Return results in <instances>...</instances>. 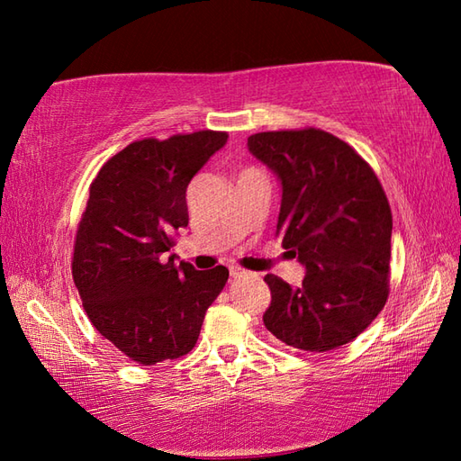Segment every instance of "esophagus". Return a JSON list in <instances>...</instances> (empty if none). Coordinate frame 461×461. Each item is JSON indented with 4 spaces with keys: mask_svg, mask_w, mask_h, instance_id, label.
Here are the masks:
<instances>
[{
    "mask_svg": "<svg viewBox=\"0 0 461 461\" xmlns=\"http://www.w3.org/2000/svg\"><path fill=\"white\" fill-rule=\"evenodd\" d=\"M230 276H231L233 279H240V277H248L249 273H248L246 269H241V267H231V269H230Z\"/></svg>",
    "mask_w": 461,
    "mask_h": 461,
    "instance_id": "esophagus-1",
    "label": "esophagus"
}]
</instances>
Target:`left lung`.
I'll return each instance as SVG.
<instances>
[{"instance_id": "obj_1", "label": "left lung", "mask_w": 461, "mask_h": 461, "mask_svg": "<svg viewBox=\"0 0 461 461\" xmlns=\"http://www.w3.org/2000/svg\"><path fill=\"white\" fill-rule=\"evenodd\" d=\"M248 146L279 176L277 236L307 269L301 287L266 276L271 305L263 322L299 350L347 345L390 293L393 212L382 184L350 144L321 129L258 132Z\"/></svg>"}]
</instances>
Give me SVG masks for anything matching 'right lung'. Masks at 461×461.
<instances>
[{"instance_id":"right-lung-1","label":"right lung","mask_w":461,"mask_h":461,"mask_svg":"<svg viewBox=\"0 0 461 461\" xmlns=\"http://www.w3.org/2000/svg\"><path fill=\"white\" fill-rule=\"evenodd\" d=\"M228 132L142 139L103 164L75 236L73 281L101 335L142 366L195 347L230 271L174 266L164 253L188 225L185 188Z\"/></svg>"}]
</instances>
